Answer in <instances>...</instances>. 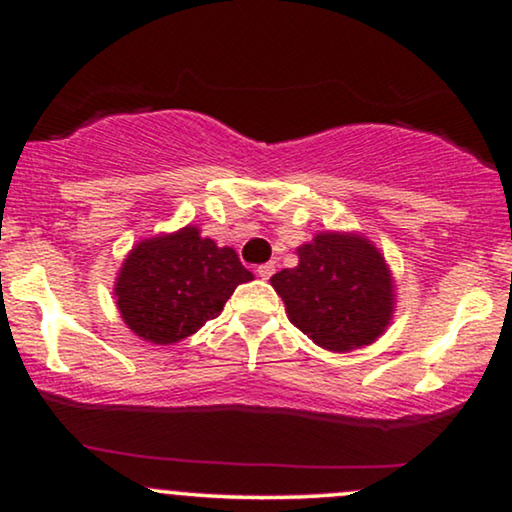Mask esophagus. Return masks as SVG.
<instances>
[{"label":"esophagus","instance_id":"esophagus-1","mask_svg":"<svg viewBox=\"0 0 512 512\" xmlns=\"http://www.w3.org/2000/svg\"><path fill=\"white\" fill-rule=\"evenodd\" d=\"M258 277L261 279H270L272 275H275V263H263V265H258Z\"/></svg>","mask_w":512,"mask_h":512}]
</instances>
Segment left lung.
Wrapping results in <instances>:
<instances>
[{
    "label": "left lung",
    "mask_w": 512,
    "mask_h": 512,
    "mask_svg": "<svg viewBox=\"0 0 512 512\" xmlns=\"http://www.w3.org/2000/svg\"><path fill=\"white\" fill-rule=\"evenodd\" d=\"M296 254V268L270 277L293 326L338 354L384 335L394 319L396 284L387 258L366 235L324 230Z\"/></svg>",
    "instance_id": "left-lung-1"
}]
</instances>
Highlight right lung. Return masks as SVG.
Segmentation results:
<instances>
[{
  "mask_svg": "<svg viewBox=\"0 0 512 512\" xmlns=\"http://www.w3.org/2000/svg\"><path fill=\"white\" fill-rule=\"evenodd\" d=\"M251 279L233 247H216L198 226H184L128 251L114 298L132 333L153 345H174L219 317L237 286Z\"/></svg>",
  "mask_w": 512,
  "mask_h": 512,
  "instance_id": "1",
  "label": "right lung"
}]
</instances>
